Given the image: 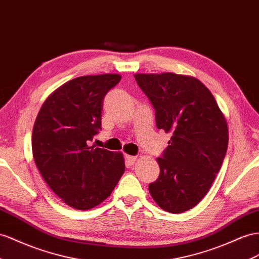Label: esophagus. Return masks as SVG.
Masks as SVG:
<instances>
[{"label":"esophagus","mask_w":259,"mask_h":259,"mask_svg":"<svg viewBox=\"0 0 259 259\" xmlns=\"http://www.w3.org/2000/svg\"><path fill=\"white\" fill-rule=\"evenodd\" d=\"M137 161V156L134 155H125V162L128 165H134Z\"/></svg>","instance_id":"1"}]
</instances>
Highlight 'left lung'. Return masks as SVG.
<instances>
[{"mask_svg":"<svg viewBox=\"0 0 259 259\" xmlns=\"http://www.w3.org/2000/svg\"><path fill=\"white\" fill-rule=\"evenodd\" d=\"M135 78L155 109L156 127L171 134L160 175L149 185L154 201L170 213L194 208L207 195L229 143L228 122L208 88L198 78L165 72Z\"/></svg>","mask_w":259,"mask_h":259,"instance_id":"8db88e82","label":"left lung"}]
</instances>
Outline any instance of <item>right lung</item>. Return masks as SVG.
<instances>
[{
  "mask_svg": "<svg viewBox=\"0 0 259 259\" xmlns=\"http://www.w3.org/2000/svg\"><path fill=\"white\" fill-rule=\"evenodd\" d=\"M120 79L111 73L73 78L51 93L35 120L31 149L37 168L74 209L102 203L124 173L121 152L88 145L102 129L104 97Z\"/></svg>",
  "mask_w": 259,
  "mask_h": 259,
  "instance_id": "add662e5",
  "label": "right lung"
}]
</instances>
